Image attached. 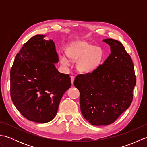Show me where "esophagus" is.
<instances>
[{
	"label": "esophagus",
	"instance_id": "1",
	"mask_svg": "<svg viewBox=\"0 0 147 147\" xmlns=\"http://www.w3.org/2000/svg\"><path fill=\"white\" fill-rule=\"evenodd\" d=\"M74 76H71V83H72V85H73V83H74Z\"/></svg>",
	"mask_w": 147,
	"mask_h": 147
}]
</instances>
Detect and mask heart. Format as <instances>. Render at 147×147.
<instances>
[{"mask_svg": "<svg viewBox=\"0 0 147 147\" xmlns=\"http://www.w3.org/2000/svg\"><path fill=\"white\" fill-rule=\"evenodd\" d=\"M65 54L70 60L76 62L78 71L83 73L95 71L104 59V53L100 46H95L87 41H74L65 49ZM62 65L68 66L69 60L64 55L59 56Z\"/></svg>", "mask_w": 147, "mask_h": 147, "instance_id": "obj_1", "label": "heart"}]
</instances>
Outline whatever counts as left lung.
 <instances>
[{"instance_id": "obj_1", "label": "left lung", "mask_w": 147, "mask_h": 147, "mask_svg": "<svg viewBox=\"0 0 147 147\" xmlns=\"http://www.w3.org/2000/svg\"><path fill=\"white\" fill-rule=\"evenodd\" d=\"M111 54L95 71L78 74L74 85L80 93L81 112L95 126L113 123L128 109L136 85L134 65L123 45L116 40H103Z\"/></svg>"}]
</instances>
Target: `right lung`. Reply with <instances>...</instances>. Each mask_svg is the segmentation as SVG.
<instances>
[{
    "label": "right lung",
    "mask_w": 147,
    "mask_h": 147,
    "mask_svg": "<svg viewBox=\"0 0 147 147\" xmlns=\"http://www.w3.org/2000/svg\"><path fill=\"white\" fill-rule=\"evenodd\" d=\"M36 35L23 45L11 67V96L19 112L31 121L45 123L57 114L62 95L71 86L61 73L55 43Z\"/></svg>",
    "instance_id": "right-lung-1"
}]
</instances>
